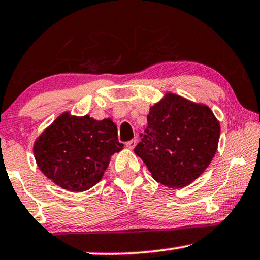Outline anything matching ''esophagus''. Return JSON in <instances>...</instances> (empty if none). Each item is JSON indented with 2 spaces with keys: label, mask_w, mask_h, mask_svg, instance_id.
Masks as SVG:
<instances>
[{
  "label": "esophagus",
  "mask_w": 260,
  "mask_h": 260,
  "mask_svg": "<svg viewBox=\"0 0 260 260\" xmlns=\"http://www.w3.org/2000/svg\"><path fill=\"white\" fill-rule=\"evenodd\" d=\"M137 139H132V140H129V141H127L126 143V146L128 147V149H134V147H136V145H137Z\"/></svg>",
  "instance_id": "esophagus-1"
}]
</instances>
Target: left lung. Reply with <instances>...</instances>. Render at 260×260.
Returning a JSON list of instances; mask_svg holds the SVG:
<instances>
[{"label": "left lung", "instance_id": "8db88e82", "mask_svg": "<svg viewBox=\"0 0 260 260\" xmlns=\"http://www.w3.org/2000/svg\"><path fill=\"white\" fill-rule=\"evenodd\" d=\"M134 149L157 182L181 188L209 167L217 151L219 122L209 107L168 93L150 108Z\"/></svg>", "mask_w": 260, "mask_h": 260}]
</instances>
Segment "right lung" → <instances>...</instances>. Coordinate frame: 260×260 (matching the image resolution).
Wrapping results in <instances>:
<instances>
[{
	"label": "right lung",
	"instance_id": "1",
	"mask_svg": "<svg viewBox=\"0 0 260 260\" xmlns=\"http://www.w3.org/2000/svg\"><path fill=\"white\" fill-rule=\"evenodd\" d=\"M123 149L110 119L62 114L34 146L39 169L63 189L83 192L100 181L110 156Z\"/></svg>",
	"mask_w": 260,
	"mask_h": 260
}]
</instances>
